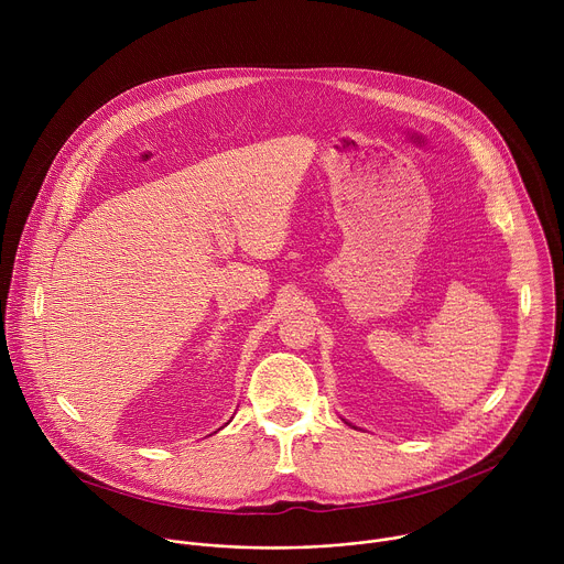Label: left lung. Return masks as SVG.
I'll use <instances>...</instances> for the list:
<instances>
[{
	"instance_id": "left-lung-1",
	"label": "left lung",
	"mask_w": 564,
	"mask_h": 564,
	"mask_svg": "<svg viewBox=\"0 0 564 564\" xmlns=\"http://www.w3.org/2000/svg\"><path fill=\"white\" fill-rule=\"evenodd\" d=\"M352 429H357V426H352Z\"/></svg>"
}]
</instances>
